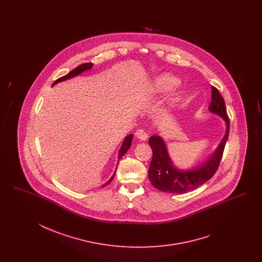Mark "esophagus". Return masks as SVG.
I'll return each instance as SVG.
<instances>
[{
  "mask_svg": "<svg viewBox=\"0 0 262 262\" xmlns=\"http://www.w3.org/2000/svg\"><path fill=\"white\" fill-rule=\"evenodd\" d=\"M135 136H136L139 140L145 141V140L148 138V134H147L144 129H138V130H136V133H135Z\"/></svg>",
  "mask_w": 262,
  "mask_h": 262,
  "instance_id": "1",
  "label": "esophagus"
}]
</instances>
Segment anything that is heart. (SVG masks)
Wrapping results in <instances>:
<instances>
[{"label":"heart","instance_id":"b5f03b06","mask_svg":"<svg viewBox=\"0 0 262 262\" xmlns=\"http://www.w3.org/2000/svg\"><path fill=\"white\" fill-rule=\"evenodd\" d=\"M178 83V79L174 78V76L169 75V74H161L158 77H156L152 82H151V90L155 93L161 94L167 92L171 88H174V85ZM182 98V92L180 90L174 91V93L170 97V103H178Z\"/></svg>","mask_w":262,"mask_h":262}]
</instances>
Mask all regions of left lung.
Listing matches in <instances>:
<instances>
[{
	"label": "left lung",
	"instance_id": "8db88e82",
	"mask_svg": "<svg viewBox=\"0 0 262 262\" xmlns=\"http://www.w3.org/2000/svg\"><path fill=\"white\" fill-rule=\"evenodd\" d=\"M208 110L224 119L226 123V134L214 152L196 166L185 170L177 168L169 157L164 140L159 135H152L149 138V144L152 150V159L148 174L150 182L157 189L176 194L186 193L198 188L214 176L222 159L230 132V119L226 112L225 101L214 86H211V103Z\"/></svg>",
	"mask_w": 262,
	"mask_h": 262
}]
</instances>
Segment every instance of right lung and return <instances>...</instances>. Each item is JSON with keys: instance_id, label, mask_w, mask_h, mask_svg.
Masks as SVG:
<instances>
[{"instance_id": "obj_1", "label": "right lung", "mask_w": 262, "mask_h": 262, "mask_svg": "<svg viewBox=\"0 0 262 262\" xmlns=\"http://www.w3.org/2000/svg\"><path fill=\"white\" fill-rule=\"evenodd\" d=\"M92 67H93V63L80 64V65L78 66L77 68H75L73 71L70 72V73H68L67 75H65L63 77H61V78L56 79V81L53 83V85H55V84L58 83V82H60V81H63V80H66V79L74 78V77H76V76H79V75H80L81 73H83V72L86 71V70L91 69ZM133 138H134V135H128L127 136L125 137V139H124V141H123V144H122V146H121V148H120L119 154H118V159H119V160L120 159H121V158H122V157L127 152V150L129 149L130 145H132ZM114 176H115V173L113 174V176L111 177V179H110L106 183L102 185V187L105 186V185H107V184H110V183L112 182V180H113Z\"/></svg>"}]
</instances>
